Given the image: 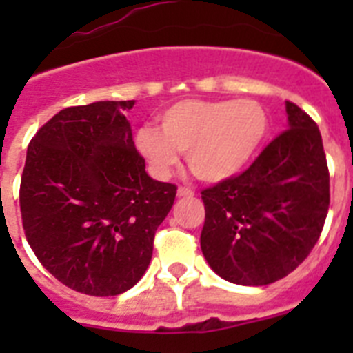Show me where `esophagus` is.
<instances>
[{
	"label": "esophagus",
	"instance_id": "esophagus-1",
	"mask_svg": "<svg viewBox=\"0 0 353 353\" xmlns=\"http://www.w3.org/2000/svg\"><path fill=\"white\" fill-rule=\"evenodd\" d=\"M176 196H179V198H192V196H194V192H192L189 187H179Z\"/></svg>",
	"mask_w": 353,
	"mask_h": 353
}]
</instances>
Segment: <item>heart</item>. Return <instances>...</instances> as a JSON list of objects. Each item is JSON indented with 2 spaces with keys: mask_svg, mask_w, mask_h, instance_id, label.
<instances>
[{
  "mask_svg": "<svg viewBox=\"0 0 353 353\" xmlns=\"http://www.w3.org/2000/svg\"><path fill=\"white\" fill-rule=\"evenodd\" d=\"M161 130L143 125L136 148L157 179H168L185 152L203 182H223L248 166L269 134V117L254 101H180L159 114Z\"/></svg>",
  "mask_w": 353,
  "mask_h": 353,
  "instance_id": "obj_1",
  "label": "heart"
}]
</instances>
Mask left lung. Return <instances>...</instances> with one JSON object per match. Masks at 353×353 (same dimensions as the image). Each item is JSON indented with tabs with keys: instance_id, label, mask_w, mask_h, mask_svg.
Returning a JSON list of instances; mask_svg holds the SVG:
<instances>
[{
	"instance_id": "1",
	"label": "left lung",
	"mask_w": 353,
	"mask_h": 353,
	"mask_svg": "<svg viewBox=\"0 0 353 353\" xmlns=\"http://www.w3.org/2000/svg\"><path fill=\"white\" fill-rule=\"evenodd\" d=\"M288 130L239 176L201 191V251L217 276L263 286L295 270L320 239L329 170L318 125L286 101Z\"/></svg>"
}]
</instances>
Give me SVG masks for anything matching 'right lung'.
<instances>
[{
  "mask_svg": "<svg viewBox=\"0 0 353 353\" xmlns=\"http://www.w3.org/2000/svg\"><path fill=\"white\" fill-rule=\"evenodd\" d=\"M134 101L61 109L28 146L21 179L24 235L68 288L109 297L148 269L176 185L157 182L132 141Z\"/></svg>",
  "mask_w": 353,
  "mask_h": 353,
  "instance_id": "right-lung-1",
  "label": "right lung"
}]
</instances>
